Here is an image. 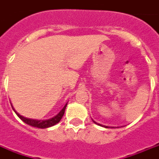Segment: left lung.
<instances>
[{
    "label": "left lung",
    "mask_w": 159,
    "mask_h": 159,
    "mask_svg": "<svg viewBox=\"0 0 159 159\" xmlns=\"http://www.w3.org/2000/svg\"><path fill=\"white\" fill-rule=\"evenodd\" d=\"M94 121V120H93ZM95 123V124H97V125H99V126H104V127H107V128H108V127H113V128H114V126H102V125H101V124H98V123H96L95 121H94Z\"/></svg>",
    "instance_id": "8db88e82"
}]
</instances>
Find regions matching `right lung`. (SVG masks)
Segmentation results:
<instances>
[{"mask_svg":"<svg viewBox=\"0 0 159 159\" xmlns=\"http://www.w3.org/2000/svg\"><path fill=\"white\" fill-rule=\"evenodd\" d=\"M66 106H67V103L64 105V107L62 108V110L57 114L56 116H54L52 118L48 119V120H33V119H29V118H25L24 116H22L20 114H19L14 110V108L13 107V109L15 112V114H17L18 117L22 121L25 122V124L29 125V126H34V127H38V128H47V127H50V126H52L54 125H56L57 123L60 121L62 117L64 116V111H65V108H66Z\"/></svg>","mask_w":159,"mask_h":159,"instance_id":"add662e5","label":"right lung"}]
</instances>
